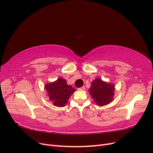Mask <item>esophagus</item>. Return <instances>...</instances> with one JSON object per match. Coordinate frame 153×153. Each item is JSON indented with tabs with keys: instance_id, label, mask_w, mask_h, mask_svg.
Returning <instances> with one entry per match:
<instances>
[{
	"instance_id": "esophagus-1",
	"label": "esophagus",
	"mask_w": 153,
	"mask_h": 153,
	"mask_svg": "<svg viewBox=\"0 0 153 153\" xmlns=\"http://www.w3.org/2000/svg\"><path fill=\"white\" fill-rule=\"evenodd\" d=\"M84 89H85V87L84 86H82L80 88H79V89H78V90H82V91L84 90Z\"/></svg>"
}]
</instances>
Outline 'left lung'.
Here are the masks:
<instances>
[{"mask_svg":"<svg viewBox=\"0 0 153 153\" xmlns=\"http://www.w3.org/2000/svg\"><path fill=\"white\" fill-rule=\"evenodd\" d=\"M89 91L94 102L98 106H103L113 100L115 87L112 84L96 78L92 81Z\"/></svg>","mask_w":153,"mask_h":153,"instance_id":"obj_1","label":"left lung"}]
</instances>
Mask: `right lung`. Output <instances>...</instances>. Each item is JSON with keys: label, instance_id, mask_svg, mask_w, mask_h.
Instances as JSON below:
<instances>
[{"label": "right lung", "instance_id": "add662e5", "mask_svg": "<svg viewBox=\"0 0 153 153\" xmlns=\"http://www.w3.org/2000/svg\"><path fill=\"white\" fill-rule=\"evenodd\" d=\"M49 99L54 105L62 107L68 101L69 97L76 90L72 86L67 84L66 80L59 78L53 82L49 83L45 86Z\"/></svg>", "mask_w": 153, "mask_h": 153}]
</instances>
